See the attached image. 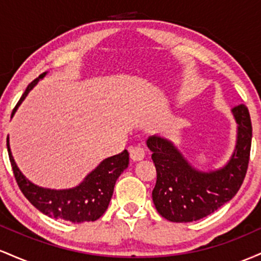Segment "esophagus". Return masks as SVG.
Segmentation results:
<instances>
[{
	"label": "esophagus",
	"instance_id": "34e87169",
	"mask_svg": "<svg viewBox=\"0 0 261 261\" xmlns=\"http://www.w3.org/2000/svg\"><path fill=\"white\" fill-rule=\"evenodd\" d=\"M128 152H130V157L133 161H141L145 157V149L140 146H133L128 148Z\"/></svg>",
	"mask_w": 261,
	"mask_h": 261
}]
</instances>
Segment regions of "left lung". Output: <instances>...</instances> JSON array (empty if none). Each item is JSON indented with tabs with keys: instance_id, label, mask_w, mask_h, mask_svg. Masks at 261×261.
Wrapping results in <instances>:
<instances>
[{
	"instance_id": "obj_1",
	"label": "left lung",
	"mask_w": 261,
	"mask_h": 261,
	"mask_svg": "<svg viewBox=\"0 0 261 261\" xmlns=\"http://www.w3.org/2000/svg\"><path fill=\"white\" fill-rule=\"evenodd\" d=\"M232 112L238 124L236 149L228 163L214 172L193 168L168 140L160 136L147 140L157 170L152 199L162 217L172 222H193L214 214L238 193L249 163L251 121L244 104Z\"/></svg>"
}]
</instances>
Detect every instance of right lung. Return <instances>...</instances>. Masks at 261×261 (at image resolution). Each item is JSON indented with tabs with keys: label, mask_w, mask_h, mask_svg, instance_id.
I'll list each match as a JSON object with an SVG mask.
<instances>
[{
	"label": "right lung",
	"mask_w": 261,
	"mask_h": 261,
	"mask_svg": "<svg viewBox=\"0 0 261 261\" xmlns=\"http://www.w3.org/2000/svg\"><path fill=\"white\" fill-rule=\"evenodd\" d=\"M45 76L41 73L38 79L27 87L25 92L14 107L12 115L22 103L29 91L37 85V82ZM7 149L14 178L28 201L39 211L49 217L61 218L73 223L92 222L103 216L113 196L114 187L120 174L128 166V152L126 149L121 153L104 160L93 172L86 176L79 187L67 190H51L37 187L31 182L18 169L16 162L12 157L10 143L7 139Z\"/></svg>",
	"instance_id": "1"
}]
</instances>
